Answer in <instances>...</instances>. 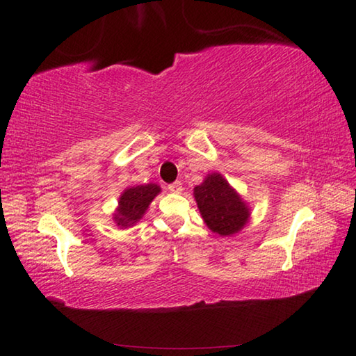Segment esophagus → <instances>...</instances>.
<instances>
[{
    "label": "esophagus",
    "instance_id": "esophagus-1",
    "mask_svg": "<svg viewBox=\"0 0 356 356\" xmlns=\"http://www.w3.org/2000/svg\"><path fill=\"white\" fill-rule=\"evenodd\" d=\"M168 190H170L171 193H180V191H182V184H180L179 180H177V182H172V184L168 185Z\"/></svg>",
    "mask_w": 356,
    "mask_h": 356
}]
</instances>
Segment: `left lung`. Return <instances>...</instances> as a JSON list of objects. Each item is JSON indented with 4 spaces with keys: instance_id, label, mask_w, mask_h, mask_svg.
Segmentation results:
<instances>
[{
    "instance_id": "1",
    "label": "left lung",
    "mask_w": 356,
    "mask_h": 356,
    "mask_svg": "<svg viewBox=\"0 0 356 356\" xmlns=\"http://www.w3.org/2000/svg\"><path fill=\"white\" fill-rule=\"evenodd\" d=\"M195 200L204 222L220 236H232L248 222V206L218 172L207 174L204 182L195 186Z\"/></svg>"
}]
</instances>
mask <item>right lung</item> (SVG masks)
I'll list each match as a JSON object with an SVG mask.
<instances>
[{"label": "right lung", "instance_id": "right-lung-1", "mask_svg": "<svg viewBox=\"0 0 356 356\" xmlns=\"http://www.w3.org/2000/svg\"><path fill=\"white\" fill-rule=\"evenodd\" d=\"M160 191L161 188L156 184L136 185L124 190L119 197L116 213H114V222L119 227H130L136 225Z\"/></svg>", "mask_w": 356, "mask_h": 356}]
</instances>
